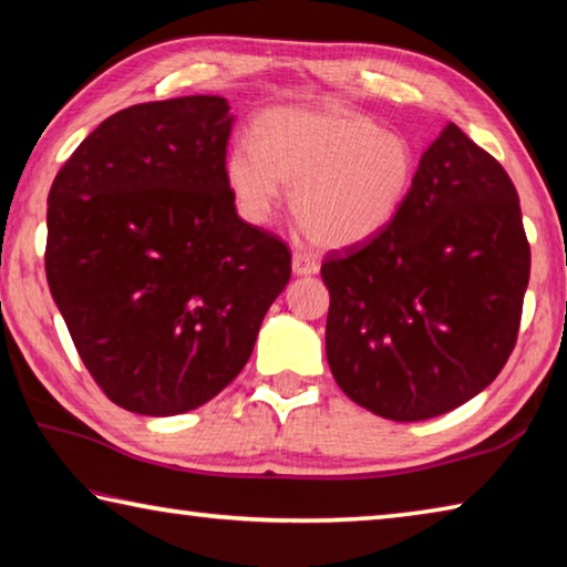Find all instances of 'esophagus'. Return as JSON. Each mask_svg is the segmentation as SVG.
<instances>
[{
    "label": "esophagus",
    "mask_w": 567,
    "mask_h": 567,
    "mask_svg": "<svg viewBox=\"0 0 567 567\" xmlns=\"http://www.w3.org/2000/svg\"><path fill=\"white\" fill-rule=\"evenodd\" d=\"M320 270L318 257L310 252H295L292 255V272L295 275H315Z\"/></svg>",
    "instance_id": "obj_1"
}]
</instances>
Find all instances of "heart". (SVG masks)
Here are the masks:
<instances>
[{
	"label": "heart",
	"mask_w": 567,
	"mask_h": 567,
	"mask_svg": "<svg viewBox=\"0 0 567 567\" xmlns=\"http://www.w3.org/2000/svg\"><path fill=\"white\" fill-rule=\"evenodd\" d=\"M225 177L239 215L270 223L292 187V215L312 243L352 247L378 237L408 203L417 152L402 132L340 107H277L252 142L227 152Z\"/></svg>",
	"instance_id": "obj_1"
}]
</instances>
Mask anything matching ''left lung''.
<instances>
[{"mask_svg":"<svg viewBox=\"0 0 567 567\" xmlns=\"http://www.w3.org/2000/svg\"><path fill=\"white\" fill-rule=\"evenodd\" d=\"M320 272L344 395L398 422L455 410L497 378L520 330L530 245L513 179L450 122L390 227L332 249Z\"/></svg>","mask_w":567,"mask_h":567,"instance_id":"left-lung-1","label":"left lung"}]
</instances>
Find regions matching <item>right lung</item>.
<instances>
[{
	"mask_svg": "<svg viewBox=\"0 0 567 567\" xmlns=\"http://www.w3.org/2000/svg\"><path fill=\"white\" fill-rule=\"evenodd\" d=\"M223 97L132 104L64 162L47 197L44 270L84 368L152 417L213 400L252 354L292 272L225 177Z\"/></svg>",
	"mask_w": 567,
	"mask_h": 567,
	"instance_id": "obj_1",
	"label": "right lung"
}]
</instances>
